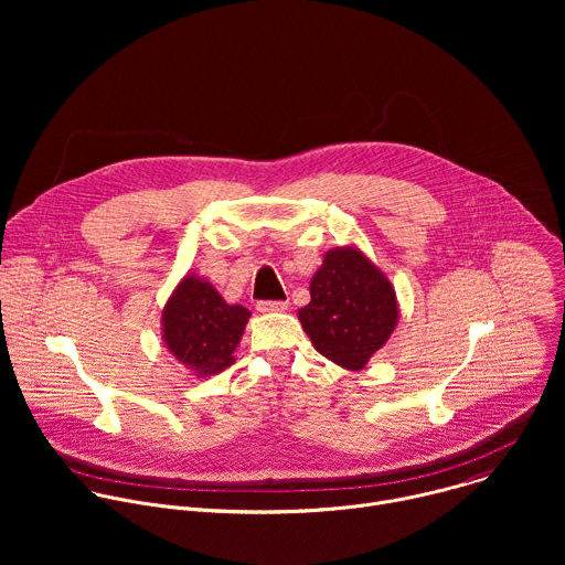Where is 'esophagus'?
<instances>
[{
  "label": "esophagus",
  "instance_id": "obj_1",
  "mask_svg": "<svg viewBox=\"0 0 565 565\" xmlns=\"http://www.w3.org/2000/svg\"><path fill=\"white\" fill-rule=\"evenodd\" d=\"M257 310L259 312H284V310H288V301H259Z\"/></svg>",
  "mask_w": 565,
  "mask_h": 565
}]
</instances>
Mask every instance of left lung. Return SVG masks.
<instances>
[{"instance_id": "1", "label": "left lung", "mask_w": 565, "mask_h": 565, "mask_svg": "<svg viewBox=\"0 0 565 565\" xmlns=\"http://www.w3.org/2000/svg\"><path fill=\"white\" fill-rule=\"evenodd\" d=\"M297 317L317 353L362 371L395 331L399 308L388 277L358 246H338L315 270Z\"/></svg>"}]
</instances>
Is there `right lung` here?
<instances>
[{
  "mask_svg": "<svg viewBox=\"0 0 565 565\" xmlns=\"http://www.w3.org/2000/svg\"><path fill=\"white\" fill-rule=\"evenodd\" d=\"M250 310L227 303L221 292L196 273H188L160 315V333L172 358L196 377H212L234 364Z\"/></svg>",
  "mask_w": 565,
  "mask_h": 565,
  "instance_id": "add662e5",
  "label": "right lung"
}]
</instances>
